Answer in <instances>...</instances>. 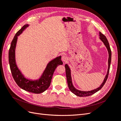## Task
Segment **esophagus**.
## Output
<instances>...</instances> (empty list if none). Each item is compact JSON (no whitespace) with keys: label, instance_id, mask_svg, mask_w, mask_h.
<instances>
[{"label":"esophagus","instance_id":"1","mask_svg":"<svg viewBox=\"0 0 121 121\" xmlns=\"http://www.w3.org/2000/svg\"><path fill=\"white\" fill-rule=\"evenodd\" d=\"M68 60V57L65 56V55H63L62 57V60L64 62H66Z\"/></svg>","mask_w":121,"mask_h":121}]
</instances>
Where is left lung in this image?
Listing matches in <instances>:
<instances>
[{
    "label": "left lung",
    "mask_w": 121,
    "mask_h": 121,
    "mask_svg": "<svg viewBox=\"0 0 121 121\" xmlns=\"http://www.w3.org/2000/svg\"><path fill=\"white\" fill-rule=\"evenodd\" d=\"M99 39L102 40V41L104 43V45L106 46L107 47L108 52V72L107 73V75L105 77L104 81L103 82V83L100 85V86L98 88H97L94 90H92L91 91H81L77 90L76 89L72 84V79H71V71L70 69L69 66L67 64H65V70H66V78H67V83L68 85V87L72 93L74 94L75 95L77 96H78L80 97H82V96H90L94 94L95 92H97L100 89L102 88L104 84L106 83V82L108 79V73H109V70H110V65H111V56H112V52H111V50L110 47V45H109L108 42L107 40V38L106 36H104V35L102 34V33L99 32Z\"/></svg>",
    "instance_id": "obj_1"
}]
</instances>
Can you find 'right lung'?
<instances>
[{"label":"right lung","instance_id":"1","mask_svg":"<svg viewBox=\"0 0 121 121\" xmlns=\"http://www.w3.org/2000/svg\"><path fill=\"white\" fill-rule=\"evenodd\" d=\"M29 25L24 26L15 34L11 43L9 53V60L11 74L18 86L26 91L37 94L45 91L49 88L51 82L54 71L58 65L63 64V62L61 60V56L56 57L48 64L40 78L36 80H30L26 78L16 64L15 49L17 37Z\"/></svg>","mask_w":121,"mask_h":121}]
</instances>
